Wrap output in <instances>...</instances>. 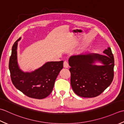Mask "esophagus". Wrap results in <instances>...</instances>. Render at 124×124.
<instances>
[{
    "label": "esophagus",
    "mask_w": 124,
    "mask_h": 124,
    "mask_svg": "<svg viewBox=\"0 0 124 124\" xmlns=\"http://www.w3.org/2000/svg\"><path fill=\"white\" fill-rule=\"evenodd\" d=\"M64 68H69V63L67 61H64Z\"/></svg>",
    "instance_id": "1"
}]
</instances>
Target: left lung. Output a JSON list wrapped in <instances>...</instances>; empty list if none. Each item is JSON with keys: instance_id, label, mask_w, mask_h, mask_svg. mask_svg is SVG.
<instances>
[{"instance_id": "obj_1", "label": "left lung", "mask_w": 124, "mask_h": 124, "mask_svg": "<svg viewBox=\"0 0 124 124\" xmlns=\"http://www.w3.org/2000/svg\"><path fill=\"white\" fill-rule=\"evenodd\" d=\"M103 53L104 54H81L69 58L70 85L77 95L87 98L96 97L112 82L114 57L110 47ZM97 61L103 65H95Z\"/></svg>"}]
</instances>
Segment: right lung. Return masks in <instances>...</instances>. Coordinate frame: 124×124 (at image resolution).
Returning a JSON list of instances; mask_svg holds the SVG:
<instances>
[{
	"label": "right lung",
	"mask_w": 124,
	"mask_h": 124,
	"mask_svg": "<svg viewBox=\"0 0 124 124\" xmlns=\"http://www.w3.org/2000/svg\"><path fill=\"white\" fill-rule=\"evenodd\" d=\"M12 46L9 61L11 80L16 89L29 97L43 99L53 90L55 79L63 68V61L47 62L31 72H24L20 69L17 61V42Z\"/></svg>",
	"instance_id": "1"
}]
</instances>
